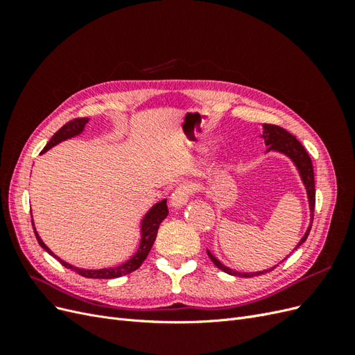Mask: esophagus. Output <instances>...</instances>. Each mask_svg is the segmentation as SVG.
I'll return each instance as SVG.
<instances>
[{"instance_id":"34e87169","label":"esophagus","mask_w":355,"mask_h":355,"mask_svg":"<svg viewBox=\"0 0 355 355\" xmlns=\"http://www.w3.org/2000/svg\"><path fill=\"white\" fill-rule=\"evenodd\" d=\"M192 192V187L189 184H180L176 187V189L173 191V194L170 197V204L173 207H182L185 206L189 196Z\"/></svg>"}]
</instances>
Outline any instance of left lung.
<instances>
[{"label":"left lung","mask_w":355,"mask_h":355,"mask_svg":"<svg viewBox=\"0 0 355 355\" xmlns=\"http://www.w3.org/2000/svg\"><path fill=\"white\" fill-rule=\"evenodd\" d=\"M263 141H265V145H268V151H278L282 153L284 155H287L290 159L293 161V163L296 164L297 170H299V175L300 178H302V182L306 188V194H308V201H309V210H311V223L309 227L305 232V235L302 237V240L299 241V244L295 247V250L297 249V247L305 243V240L308 239L309 235V231H311V227H313V220H314V207H315V184H314V168H313V161H311L306 149L302 146V144H300L297 139L292 135L288 133L287 130H284L283 127L280 125H275V124H263ZM207 254L211 259V262L216 265L219 270H222L223 272H227L230 275H235V277H256V275H262V274H266L272 271L274 268H271V270H265V271H257V272H239V271H234L231 270V268L225 266L223 263H220L216 257H214L209 250H207Z\"/></svg>","instance_id":"1"}]
</instances>
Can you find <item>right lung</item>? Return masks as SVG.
Instances as JSON below:
<instances>
[{
  "mask_svg": "<svg viewBox=\"0 0 355 355\" xmlns=\"http://www.w3.org/2000/svg\"><path fill=\"white\" fill-rule=\"evenodd\" d=\"M87 123H89V118H75V120H72V121L67 123L63 127H60L59 130L55 135H53V137L50 139L49 144L46 145V148L42 149L41 154H44L46 151H49L51 146L60 144L62 141H67V139H71L73 136L80 135L84 130V127H85V124H87ZM167 214H168L167 201L163 200V201L157 202L155 206L145 214V218L142 220V225H141L142 240H141V245H139L137 252L130 257V259L125 261L124 263L118 265V266H114V268H103V270H83V268H77V266H73V265H69L65 261L59 259V257L55 253H53L44 243H42L38 232L35 231L34 222H32V227H34L35 237H37V240H38V243H40V245L42 247V249H44L47 253H50L51 256H55L56 259L63 266L68 268V270H72V271H75V272L85 277V278H116V277L127 275V274L136 271L137 268L142 265V262L146 259L148 253L151 252V247H153V244L155 241L159 223L167 218Z\"/></svg>",
  "mask_w": 355,
  "mask_h": 355,
  "instance_id": "add662e5",
  "label": "right lung"
}]
</instances>
